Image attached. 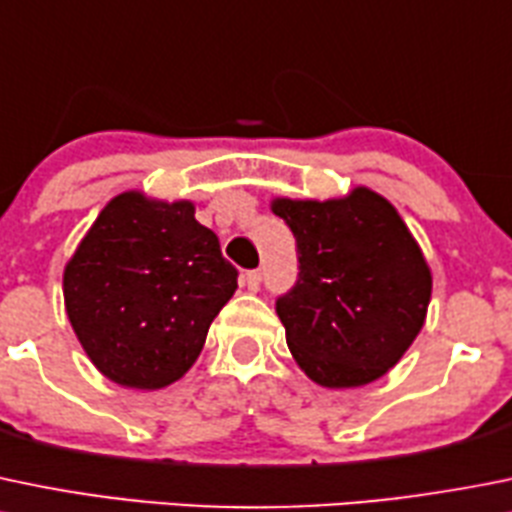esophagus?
<instances>
[{"instance_id":"34e87169","label":"esophagus","mask_w":512,"mask_h":512,"mask_svg":"<svg viewBox=\"0 0 512 512\" xmlns=\"http://www.w3.org/2000/svg\"><path fill=\"white\" fill-rule=\"evenodd\" d=\"M260 280H262V275L257 270H252V272H245V287L250 292H257L260 290Z\"/></svg>"}]
</instances>
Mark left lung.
Instances as JSON below:
<instances>
[{
  "label": "left lung",
  "instance_id": "1",
  "mask_svg": "<svg viewBox=\"0 0 512 512\" xmlns=\"http://www.w3.org/2000/svg\"><path fill=\"white\" fill-rule=\"evenodd\" d=\"M297 240L300 277L277 300L287 347L330 390L375 382L428 317L433 272L393 202L365 185L330 200L272 197Z\"/></svg>",
  "mask_w": 512,
  "mask_h": 512
}]
</instances>
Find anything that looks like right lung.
<instances>
[{
    "instance_id": "add662e5",
    "label": "right lung",
    "mask_w": 512,
    "mask_h": 512,
    "mask_svg": "<svg viewBox=\"0 0 512 512\" xmlns=\"http://www.w3.org/2000/svg\"><path fill=\"white\" fill-rule=\"evenodd\" d=\"M235 290L237 270L195 220V202L142 190L102 207L62 275L82 350L107 380L132 390L180 380Z\"/></svg>"
}]
</instances>
